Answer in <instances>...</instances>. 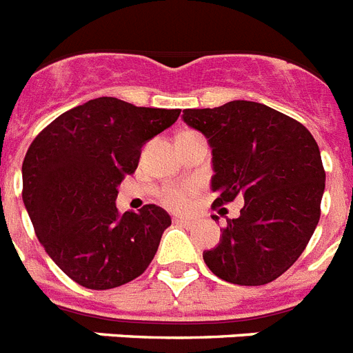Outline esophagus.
Listing matches in <instances>:
<instances>
[{
  "mask_svg": "<svg viewBox=\"0 0 353 353\" xmlns=\"http://www.w3.org/2000/svg\"><path fill=\"white\" fill-rule=\"evenodd\" d=\"M176 222H177V224H186V226H190L192 219H188V217H176Z\"/></svg>",
  "mask_w": 353,
  "mask_h": 353,
  "instance_id": "1",
  "label": "esophagus"
}]
</instances>
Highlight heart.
<instances>
[{
  "instance_id": "heart-1",
  "label": "heart",
  "mask_w": 353,
  "mask_h": 353,
  "mask_svg": "<svg viewBox=\"0 0 353 353\" xmlns=\"http://www.w3.org/2000/svg\"><path fill=\"white\" fill-rule=\"evenodd\" d=\"M165 203L174 208H183L186 204V190L185 188H172L165 194Z\"/></svg>"
}]
</instances>
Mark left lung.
<instances>
[{"label":"left lung","mask_w":353,"mask_h":353,"mask_svg":"<svg viewBox=\"0 0 353 353\" xmlns=\"http://www.w3.org/2000/svg\"><path fill=\"white\" fill-rule=\"evenodd\" d=\"M183 121L212 149L213 206L244 197L241 215L228 221L204 262L236 285L276 280L300 259L319 222L325 170L318 143L300 121L248 100L185 109Z\"/></svg>","instance_id":"obj_1"}]
</instances>
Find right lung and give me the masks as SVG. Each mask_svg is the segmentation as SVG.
<instances>
[{"mask_svg": "<svg viewBox=\"0 0 353 353\" xmlns=\"http://www.w3.org/2000/svg\"><path fill=\"white\" fill-rule=\"evenodd\" d=\"M179 112L100 97L62 112L32 141L23 203L50 259L79 285L120 287L152 262L170 215L156 204L121 215L118 186Z\"/></svg>", "mask_w": 353, "mask_h": 353, "instance_id": "add662e5", "label": "right lung"}]
</instances>
